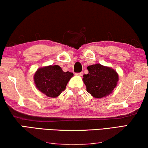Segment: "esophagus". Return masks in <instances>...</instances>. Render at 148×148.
I'll return each instance as SVG.
<instances>
[{"mask_svg":"<svg viewBox=\"0 0 148 148\" xmlns=\"http://www.w3.org/2000/svg\"><path fill=\"white\" fill-rule=\"evenodd\" d=\"M83 72H81V73H76V75H78V76H80V77H81V76H83Z\"/></svg>","mask_w":148,"mask_h":148,"instance_id":"esophagus-1","label":"esophagus"}]
</instances>
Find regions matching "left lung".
<instances>
[{
    "instance_id": "left-lung-1",
    "label": "left lung",
    "mask_w": 148,
    "mask_h": 148,
    "mask_svg": "<svg viewBox=\"0 0 148 148\" xmlns=\"http://www.w3.org/2000/svg\"><path fill=\"white\" fill-rule=\"evenodd\" d=\"M88 73L84 75L83 81L87 91L97 99L108 96L116 87L119 76L112 68L101 64L88 66Z\"/></svg>"
}]
</instances>
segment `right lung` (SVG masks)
<instances>
[{
  "instance_id": "1",
  "label": "right lung",
  "mask_w": 148,
  "mask_h": 148,
  "mask_svg": "<svg viewBox=\"0 0 148 148\" xmlns=\"http://www.w3.org/2000/svg\"><path fill=\"white\" fill-rule=\"evenodd\" d=\"M73 73L64 72L59 65L40 67L34 75V81L38 90L51 98L60 96L66 88Z\"/></svg>"
}]
</instances>
